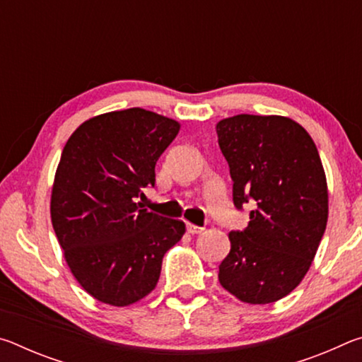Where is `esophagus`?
I'll return each instance as SVG.
<instances>
[{
	"label": "esophagus",
	"instance_id": "34e87169",
	"mask_svg": "<svg viewBox=\"0 0 362 362\" xmlns=\"http://www.w3.org/2000/svg\"><path fill=\"white\" fill-rule=\"evenodd\" d=\"M187 231L192 233V235H199V233L204 231V228L203 226H196L193 223H187Z\"/></svg>",
	"mask_w": 362,
	"mask_h": 362
}]
</instances>
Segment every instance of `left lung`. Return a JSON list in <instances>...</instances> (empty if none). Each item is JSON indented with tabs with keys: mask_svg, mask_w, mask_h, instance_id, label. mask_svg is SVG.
I'll return each mask as SVG.
<instances>
[{
	"mask_svg": "<svg viewBox=\"0 0 362 362\" xmlns=\"http://www.w3.org/2000/svg\"><path fill=\"white\" fill-rule=\"evenodd\" d=\"M230 168L233 204L252 203L233 230L218 281L241 302L286 297L308 272L327 223V183L310 134L284 116L236 115L217 124Z\"/></svg>",
	"mask_w": 362,
	"mask_h": 362,
	"instance_id": "left-lung-1",
	"label": "left lung"
}]
</instances>
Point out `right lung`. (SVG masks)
Wrapping results in <instances>:
<instances>
[{
  "mask_svg": "<svg viewBox=\"0 0 362 362\" xmlns=\"http://www.w3.org/2000/svg\"><path fill=\"white\" fill-rule=\"evenodd\" d=\"M180 124L144 108L99 115L65 144L51 218L73 276L103 303L127 306L155 289L163 257L185 225L148 212L142 188L155 187L158 158Z\"/></svg>",
  "mask_w": 362,
  "mask_h": 362,
  "instance_id": "1",
  "label": "right lung"
}]
</instances>
